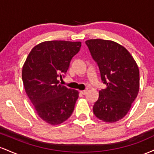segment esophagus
Segmentation results:
<instances>
[{
    "label": "esophagus",
    "instance_id": "1",
    "mask_svg": "<svg viewBox=\"0 0 154 154\" xmlns=\"http://www.w3.org/2000/svg\"><path fill=\"white\" fill-rule=\"evenodd\" d=\"M79 93L82 95H85L86 93H87V91H79Z\"/></svg>",
    "mask_w": 154,
    "mask_h": 154
}]
</instances>
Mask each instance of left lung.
I'll use <instances>...</instances> for the list:
<instances>
[{
    "label": "left lung",
    "instance_id": "1",
    "mask_svg": "<svg viewBox=\"0 0 154 154\" xmlns=\"http://www.w3.org/2000/svg\"><path fill=\"white\" fill-rule=\"evenodd\" d=\"M85 43L106 85L99 91L93 113L105 122H115L128 114L138 93V66L129 51L117 43L92 39Z\"/></svg>",
    "mask_w": 154,
    "mask_h": 154
}]
</instances>
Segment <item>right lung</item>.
Wrapping results in <instances>:
<instances>
[{"label":"right lung","mask_w":154,"mask_h":154,"mask_svg":"<svg viewBox=\"0 0 154 154\" xmlns=\"http://www.w3.org/2000/svg\"><path fill=\"white\" fill-rule=\"evenodd\" d=\"M80 42L52 40L32 49L22 68L26 93L42 119L59 125L69 118L79 97L78 91L59 84L58 78L66 74Z\"/></svg>","instance_id":"1"}]
</instances>
